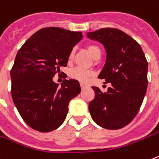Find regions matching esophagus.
<instances>
[{"label":"esophagus","instance_id":"esophagus-1","mask_svg":"<svg viewBox=\"0 0 159 159\" xmlns=\"http://www.w3.org/2000/svg\"><path fill=\"white\" fill-rule=\"evenodd\" d=\"M80 86H81V88H82V90H83V89H85V88L86 87V85H85V84H83V83H80Z\"/></svg>","mask_w":159,"mask_h":159}]
</instances>
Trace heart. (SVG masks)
Listing matches in <instances>:
<instances>
[{
    "instance_id": "heart-1",
    "label": "heart",
    "mask_w": 159,
    "mask_h": 159,
    "mask_svg": "<svg viewBox=\"0 0 159 159\" xmlns=\"http://www.w3.org/2000/svg\"><path fill=\"white\" fill-rule=\"evenodd\" d=\"M86 49L89 52V53L90 54L93 58L96 59L98 57H100L101 56V49H100L99 47L97 44H94V43H90V44H87L86 46ZM74 57V50H72L69 53V59L72 60ZM93 74L91 71L90 70H87V69H82V68L77 67L75 69H72L70 73H69V76L73 78V79L77 80L81 82H83V83H86V82L89 79V77Z\"/></svg>"
}]
</instances>
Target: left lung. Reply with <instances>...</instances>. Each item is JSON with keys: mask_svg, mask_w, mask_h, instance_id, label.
I'll return each instance as SVG.
<instances>
[{"mask_svg": "<svg viewBox=\"0 0 159 159\" xmlns=\"http://www.w3.org/2000/svg\"><path fill=\"white\" fill-rule=\"evenodd\" d=\"M107 51L106 63L98 78L111 83L107 91L92 86L94 98L89 102L93 120L107 129H119L133 120L141 107L148 85V62L141 46L116 28L87 33Z\"/></svg>", "mask_w": 159, "mask_h": 159, "instance_id": "left-lung-1", "label": "left lung"}]
</instances>
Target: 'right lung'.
I'll list each match as a JSON object with an SVG mask.
<instances>
[{
  "instance_id": "obj_1",
  "label": "right lung",
  "mask_w": 159,
  "mask_h": 159,
  "mask_svg": "<svg viewBox=\"0 0 159 159\" xmlns=\"http://www.w3.org/2000/svg\"><path fill=\"white\" fill-rule=\"evenodd\" d=\"M82 32L45 27L28 39L17 53L10 71L11 94L20 116L31 129L53 131L65 121L69 103L81 92L79 82L52 81L67 66L69 53L82 39Z\"/></svg>"
}]
</instances>
